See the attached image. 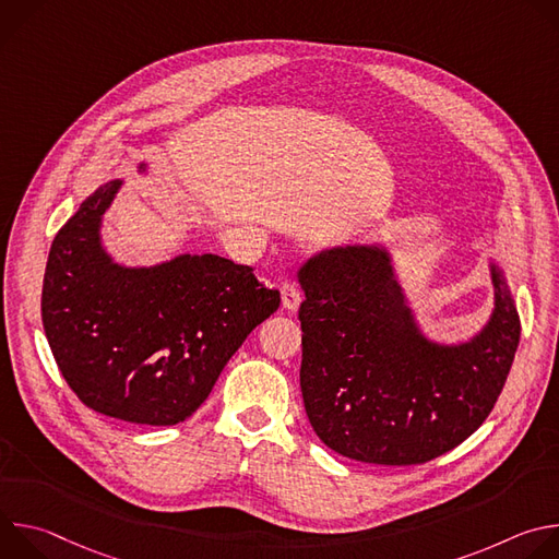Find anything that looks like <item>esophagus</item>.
I'll return each instance as SVG.
<instances>
[{
    "label": "esophagus",
    "instance_id": "34e87169",
    "mask_svg": "<svg viewBox=\"0 0 559 559\" xmlns=\"http://www.w3.org/2000/svg\"><path fill=\"white\" fill-rule=\"evenodd\" d=\"M281 298H283V307L289 311H296L300 300H302V292L294 285V283H283L281 287Z\"/></svg>",
    "mask_w": 559,
    "mask_h": 559
}]
</instances>
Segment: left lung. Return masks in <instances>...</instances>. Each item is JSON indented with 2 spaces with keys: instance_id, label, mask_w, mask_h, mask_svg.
Segmentation results:
<instances>
[{
  "instance_id": "1",
  "label": "left lung",
  "mask_w": 559,
  "mask_h": 559,
  "mask_svg": "<svg viewBox=\"0 0 559 559\" xmlns=\"http://www.w3.org/2000/svg\"><path fill=\"white\" fill-rule=\"evenodd\" d=\"M496 307L468 343L429 341L382 246H343L298 270L300 391L330 449L371 464H423L480 427L511 371L520 316L491 263Z\"/></svg>"
}]
</instances>
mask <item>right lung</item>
Masks as SVG:
<instances>
[{
  "mask_svg": "<svg viewBox=\"0 0 559 559\" xmlns=\"http://www.w3.org/2000/svg\"><path fill=\"white\" fill-rule=\"evenodd\" d=\"M119 188H97L57 231L44 274V332L86 407L170 427L205 403L281 294L263 287L250 265L216 254H181L152 267L115 263L102 246V218Z\"/></svg>",
  "mask_w": 559,
  "mask_h": 559,
  "instance_id": "right-lung-1",
  "label": "right lung"
}]
</instances>
